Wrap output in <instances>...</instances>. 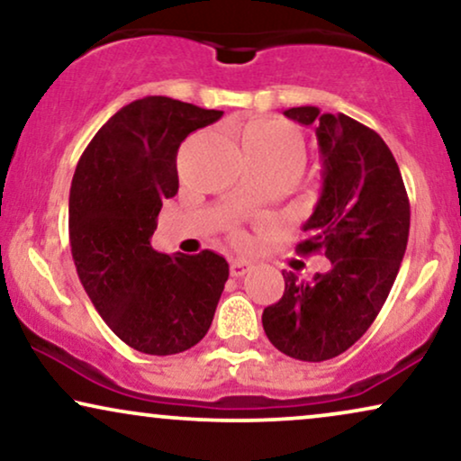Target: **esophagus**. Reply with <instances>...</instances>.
I'll list each match as a JSON object with an SVG mask.
<instances>
[{
	"mask_svg": "<svg viewBox=\"0 0 461 461\" xmlns=\"http://www.w3.org/2000/svg\"><path fill=\"white\" fill-rule=\"evenodd\" d=\"M252 271V262L248 260H230V275L232 277H243L245 273Z\"/></svg>",
	"mask_w": 461,
	"mask_h": 461,
	"instance_id": "34e87169",
	"label": "esophagus"
}]
</instances>
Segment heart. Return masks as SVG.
Wrapping results in <instances>:
<instances>
[{
  "mask_svg": "<svg viewBox=\"0 0 461 461\" xmlns=\"http://www.w3.org/2000/svg\"><path fill=\"white\" fill-rule=\"evenodd\" d=\"M243 158H284L294 160L298 141L288 124L277 121H252L239 133Z\"/></svg>",
  "mask_w": 461,
  "mask_h": 461,
  "instance_id": "heart-1",
  "label": "heart"
}]
</instances>
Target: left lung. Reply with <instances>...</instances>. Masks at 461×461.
I'll list each match as a JSON object with an SVG mask.
<instances>
[{
  "label": "left lung",
  "instance_id": "1",
  "mask_svg": "<svg viewBox=\"0 0 461 461\" xmlns=\"http://www.w3.org/2000/svg\"><path fill=\"white\" fill-rule=\"evenodd\" d=\"M284 113L315 129L324 163L321 196L296 252L324 254L330 268L309 284L284 271V296L265 309L262 326L282 354L324 362L348 351L384 307L406 252L411 205L379 133L313 105Z\"/></svg>",
  "mask_w": 461,
  "mask_h": 461
}]
</instances>
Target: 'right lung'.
I'll return each instance as SVG.
<instances>
[{"mask_svg":"<svg viewBox=\"0 0 461 461\" xmlns=\"http://www.w3.org/2000/svg\"><path fill=\"white\" fill-rule=\"evenodd\" d=\"M220 116L169 97L137 99L97 131L71 179L77 277L112 332L141 354L194 348L229 279L220 254L169 256L150 245L163 201L179 188V143Z\"/></svg>","mask_w":461,"mask_h":461,"instance_id":"right-lung-1","label":"right lung"}]
</instances>
